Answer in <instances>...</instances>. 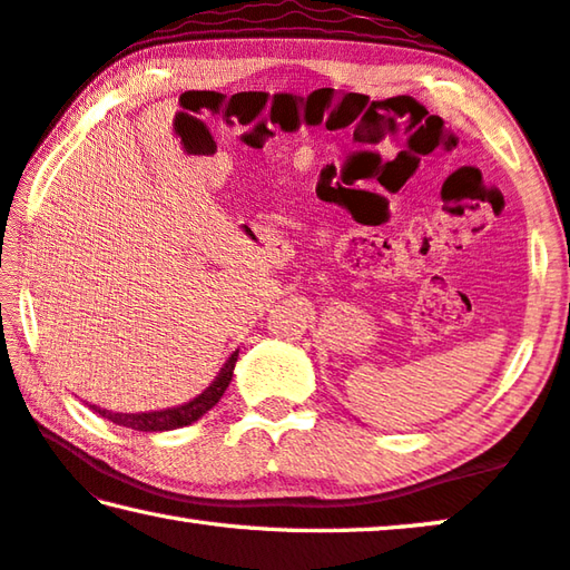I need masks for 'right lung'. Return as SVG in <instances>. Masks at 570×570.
<instances>
[{"mask_svg":"<svg viewBox=\"0 0 570 570\" xmlns=\"http://www.w3.org/2000/svg\"><path fill=\"white\" fill-rule=\"evenodd\" d=\"M236 363H238V350L233 352L228 360H225L220 373L215 375V381L207 385L200 395H195L193 401H187L183 405H175V409L147 411V413H114V411L98 409V405H90V409H94L98 415H104V419L114 421L116 426H126L134 431L151 433V431L183 429V426H189V423H195L197 419H203V415L220 401L225 387H228L233 381V370H236Z\"/></svg>","mask_w":570,"mask_h":570,"instance_id":"right-lung-1","label":"right lung"}]
</instances>
